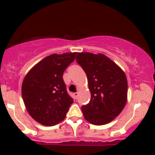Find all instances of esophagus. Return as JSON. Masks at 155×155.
Instances as JSON below:
<instances>
[{
	"label": "esophagus",
	"instance_id": "obj_1",
	"mask_svg": "<svg viewBox=\"0 0 155 155\" xmlns=\"http://www.w3.org/2000/svg\"><path fill=\"white\" fill-rule=\"evenodd\" d=\"M73 95H74V99H77L78 95H79V93H78V92H75V93H74Z\"/></svg>",
	"mask_w": 155,
	"mask_h": 155
}]
</instances>
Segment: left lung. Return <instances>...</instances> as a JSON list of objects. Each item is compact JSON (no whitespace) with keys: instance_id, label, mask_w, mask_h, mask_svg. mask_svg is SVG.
I'll use <instances>...</instances> for the list:
<instances>
[{"instance_id":"left-lung-1","label":"left lung","mask_w":155,"mask_h":155,"mask_svg":"<svg viewBox=\"0 0 155 155\" xmlns=\"http://www.w3.org/2000/svg\"><path fill=\"white\" fill-rule=\"evenodd\" d=\"M76 62L87 74L91 100L81 107L84 117L94 125L109 123L125 107L127 79L124 72L104 54L78 53Z\"/></svg>"}]
</instances>
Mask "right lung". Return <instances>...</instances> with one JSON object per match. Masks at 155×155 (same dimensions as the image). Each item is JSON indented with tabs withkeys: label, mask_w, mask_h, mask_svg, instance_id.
Listing matches in <instances>:
<instances>
[{
	"label": "right lung",
	"mask_w": 155,
	"mask_h": 155,
	"mask_svg": "<svg viewBox=\"0 0 155 155\" xmlns=\"http://www.w3.org/2000/svg\"><path fill=\"white\" fill-rule=\"evenodd\" d=\"M76 52L54 54L38 62L25 76L22 97L33 119L44 126H54L65 119L74 99L68 95L64 72Z\"/></svg>",
	"instance_id": "obj_1"
}]
</instances>
